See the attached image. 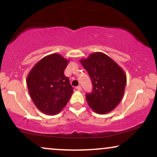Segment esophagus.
<instances>
[{"mask_svg": "<svg viewBox=\"0 0 157 157\" xmlns=\"http://www.w3.org/2000/svg\"><path fill=\"white\" fill-rule=\"evenodd\" d=\"M76 89H77V90H78V91H81V90H82V88H81V86H77Z\"/></svg>", "mask_w": 157, "mask_h": 157, "instance_id": "obj_1", "label": "esophagus"}]
</instances>
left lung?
Listing matches in <instances>:
<instances>
[{
	"instance_id": "left-lung-1",
	"label": "left lung",
	"mask_w": 157,
	"mask_h": 157,
	"mask_svg": "<svg viewBox=\"0 0 157 157\" xmlns=\"http://www.w3.org/2000/svg\"><path fill=\"white\" fill-rule=\"evenodd\" d=\"M93 84L86 98L91 109L104 114L114 109L121 101L126 85V75L119 65L102 52L91 54L80 60Z\"/></svg>"
}]
</instances>
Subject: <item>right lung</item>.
I'll use <instances>...</instances> for the list:
<instances>
[{
  "label": "right lung",
  "instance_id": "add662e5",
  "mask_svg": "<svg viewBox=\"0 0 157 157\" xmlns=\"http://www.w3.org/2000/svg\"><path fill=\"white\" fill-rule=\"evenodd\" d=\"M68 60L59 54H52L35 65L26 83L32 101L41 112L48 115L59 113L73 93L64 70Z\"/></svg>",
  "mask_w": 157,
  "mask_h": 157
}]
</instances>
